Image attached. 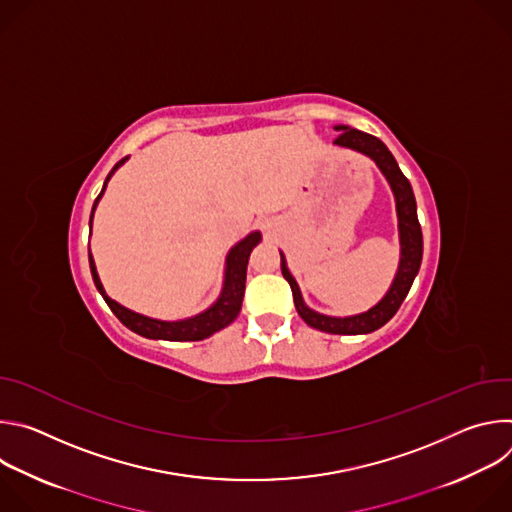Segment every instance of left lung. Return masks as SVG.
Returning a JSON list of instances; mask_svg holds the SVG:
<instances>
[{"label": "left lung", "mask_w": 512, "mask_h": 512, "mask_svg": "<svg viewBox=\"0 0 512 512\" xmlns=\"http://www.w3.org/2000/svg\"><path fill=\"white\" fill-rule=\"evenodd\" d=\"M336 129L342 133L334 139V143L342 145V148L369 156L379 166V170L383 172V176L387 178V182L395 194L397 218H399V243H401V259H399L397 275H395L389 291L385 294V298L377 306H373L369 312H362V314L348 316V318H332V316L318 314L304 304L302 291H300L294 275L289 273L283 253H281V273L291 287V294H294V304H296L298 314L302 316V320L308 326L322 330V332H330V334H369V332H375L381 326H385L397 314L403 300L407 298L409 289L413 285V279L421 265L423 237H421V225L417 221V204H415L411 184L399 170L393 154L387 150V145L379 137L352 129L348 125H338Z\"/></svg>", "instance_id": "left-lung-1"}]
</instances>
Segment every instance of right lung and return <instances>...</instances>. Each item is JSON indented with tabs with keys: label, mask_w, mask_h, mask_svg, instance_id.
Here are the masks:
<instances>
[{
	"label": "right lung",
	"mask_w": 512,
	"mask_h": 512,
	"mask_svg": "<svg viewBox=\"0 0 512 512\" xmlns=\"http://www.w3.org/2000/svg\"><path fill=\"white\" fill-rule=\"evenodd\" d=\"M127 158L119 160L115 164V168L109 172L105 184H103V190L101 194L97 196L95 204H93V210H91V221H89V227L93 225V212L107 188V182L109 178L113 176V172L125 162ZM261 241V233L255 231L251 235H247L243 241H239L227 255V269H225V283H223V291L221 296H218V300L208 308L204 310L202 314L194 316V318H188V320H178V322H164V320H154V318H148V316H141V314H135L127 308H123L121 304H117L115 300H111L105 289H103V283L99 279V273H97V267H95V261H93V255L89 251V265H91V273H93V281L99 289V294L103 296V300L107 302V306L111 308V312L121 320V324H125L129 330H133L135 334L139 336H145V338H154V340H202V338H208L212 336L214 332L223 330L225 326H229L241 312V304H243V296H245V279H247V263H249V255L253 251L255 245H259Z\"/></svg>",
	"instance_id": "obj_1"
}]
</instances>
